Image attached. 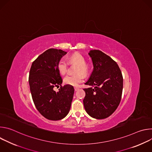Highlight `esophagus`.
I'll list each match as a JSON object with an SVG mask.
<instances>
[{"label":"esophagus","mask_w":152,"mask_h":152,"mask_svg":"<svg viewBox=\"0 0 152 152\" xmlns=\"http://www.w3.org/2000/svg\"><path fill=\"white\" fill-rule=\"evenodd\" d=\"M74 89H75V91H77V90H79V88H78L77 87H75V88H74Z\"/></svg>","instance_id":"esophagus-1"}]
</instances>
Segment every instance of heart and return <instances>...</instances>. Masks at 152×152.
I'll use <instances>...</instances> for the list:
<instances>
[{
  "label": "heart",
  "instance_id": "1",
  "mask_svg": "<svg viewBox=\"0 0 152 152\" xmlns=\"http://www.w3.org/2000/svg\"><path fill=\"white\" fill-rule=\"evenodd\" d=\"M69 60L70 62H74L78 65L79 67L77 68V73H81L84 75L87 73L88 67L86 65V60L82 55L74 53L69 56ZM67 68L68 62L67 60L64 58L61 59L58 63V69L59 73L62 75H65L67 71ZM83 80V77L81 74L67 75L64 79V83L75 86H78L79 83L82 82Z\"/></svg>",
  "mask_w": 152,
  "mask_h": 152
}]
</instances>
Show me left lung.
Returning <instances> with one entry per match:
<instances>
[{
    "instance_id": "8db88e82",
    "label": "left lung",
    "mask_w": 152,
    "mask_h": 152,
    "mask_svg": "<svg viewBox=\"0 0 152 152\" xmlns=\"http://www.w3.org/2000/svg\"><path fill=\"white\" fill-rule=\"evenodd\" d=\"M88 55L94 68L88 80L85 83L90 87L83 89L85 92L83 105L90 116L104 119L110 116L120 104L123 76L117 62L102 51L91 50Z\"/></svg>"
}]
</instances>
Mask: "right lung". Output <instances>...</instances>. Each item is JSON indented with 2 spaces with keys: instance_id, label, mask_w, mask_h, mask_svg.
<instances>
[{
  "instance_id": "1",
  "label": "right lung",
  "mask_w": 152,
  "mask_h": 152,
  "mask_svg": "<svg viewBox=\"0 0 152 152\" xmlns=\"http://www.w3.org/2000/svg\"><path fill=\"white\" fill-rule=\"evenodd\" d=\"M66 54L61 49H49L32 62L29 72V83L35 106L43 117L50 120L66 117L73 97V86L65 85L57 92L53 90L62 83L58 63Z\"/></svg>"
}]
</instances>
